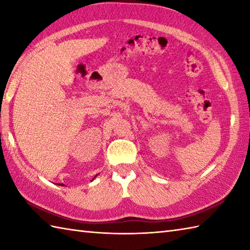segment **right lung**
<instances>
[{"label": "right lung", "instance_id": "right-lung-1", "mask_svg": "<svg viewBox=\"0 0 250 250\" xmlns=\"http://www.w3.org/2000/svg\"><path fill=\"white\" fill-rule=\"evenodd\" d=\"M97 176H98V174H97V175H95V176H94V177H93V179H94V178H95V177H97ZM59 185H60V186H64V185H63V184H59Z\"/></svg>", "mask_w": 250, "mask_h": 250}]
</instances>
